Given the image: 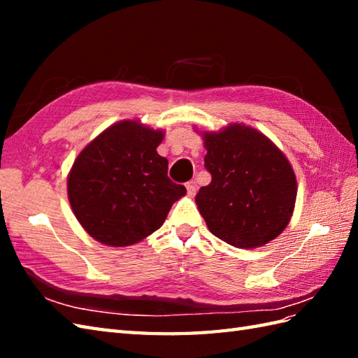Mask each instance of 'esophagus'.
Listing matches in <instances>:
<instances>
[{
  "mask_svg": "<svg viewBox=\"0 0 358 358\" xmlns=\"http://www.w3.org/2000/svg\"><path fill=\"white\" fill-rule=\"evenodd\" d=\"M186 189H187V195L189 196H194L196 194V185L195 181H189V183L186 185Z\"/></svg>",
  "mask_w": 358,
  "mask_h": 358,
  "instance_id": "34e87169",
  "label": "esophagus"
}]
</instances>
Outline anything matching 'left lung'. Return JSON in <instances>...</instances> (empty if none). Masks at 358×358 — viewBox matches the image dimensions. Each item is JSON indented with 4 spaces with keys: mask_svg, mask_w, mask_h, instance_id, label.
Masks as SVG:
<instances>
[{
    "mask_svg": "<svg viewBox=\"0 0 358 358\" xmlns=\"http://www.w3.org/2000/svg\"><path fill=\"white\" fill-rule=\"evenodd\" d=\"M203 140L212 181L195 203L209 231L240 249L277 238L296 199L295 173L283 152L257 129L238 123L203 132Z\"/></svg>",
    "mask_w": 358,
    "mask_h": 358,
    "instance_id": "8db88e82",
    "label": "left lung"
}]
</instances>
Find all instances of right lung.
I'll use <instances>...</instances> for the list:
<instances>
[{"instance_id":"add662e5","label":"right lung","mask_w":358,"mask_h":358,"mask_svg":"<svg viewBox=\"0 0 358 358\" xmlns=\"http://www.w3.org/2000/svg\"><path fill=\"white\" fill-rule=\"evenodd\" d=\"M164 132L124 120L80 152L67 177V195L85 231L103 245L123 248L162 227L186 187L167 177L157 148Z\"/></svg>"}]
</instances>
